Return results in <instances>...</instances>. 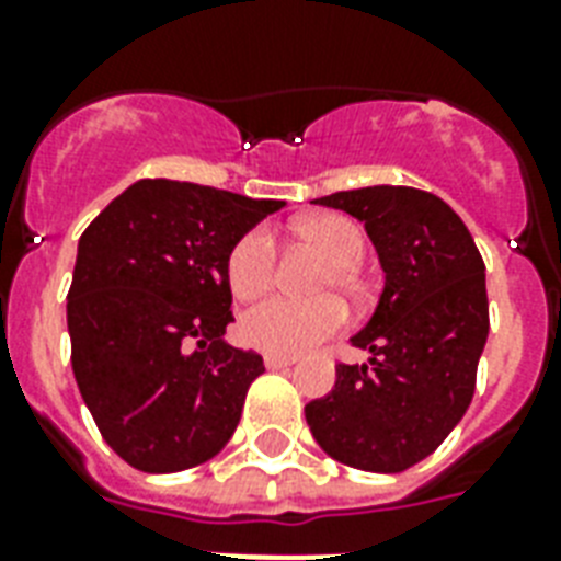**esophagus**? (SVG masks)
<instances>
[{
    "instance_id": "obj_1",
    "label": "esophagus",
    "mask_w": 561,
    "mask_h": 561,
    "mask_svg": "<svg viewBox=\"0 0 561 561\" xmlns=\"http://www.w3.org/2000/svg\"><path fill=\"white\" fill-rule=\"evenodd\" d=\"M297 364V358H290V355H264V367L267 369H288Z\"/></svg>"
}]
</instances>
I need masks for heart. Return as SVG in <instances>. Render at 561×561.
Listing matches in <instances>:
<instances>
[{
	"instance_id": "obj_1",
	"label": "heart",
	"mask_w": 561,
	"mask_h": 561,
	"mask_svg": "<svg viewBox=\"0 0 561 561\" xmlns=\"http://www.w3.org/2000/svg\"><path fill=\"white\" fill-rule=\"evenodd\" d=\"M297 238L317 247L329 259L323 273V288H341L346 294H358L355 267L364 259L367 241L355 220L343 215H317L294 224ZM276 273V244L264 227L247 229L238 238L227 255V282L229 290L238 299L262 297L273 285ZM346 311L334 297L317 299H282L273 297L262 306L250 308L238 332L247 346L271 355H302L314 350L317 343L329 341L334 332H341Z\"/></svg>"
}]
</instances>
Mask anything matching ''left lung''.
Masks as SVG:
<instances>
[{"label":"left lung","instance_id":"1","mask_svg":"<svg viewBox=\"0 0 561 561\" xmlns=\"http://www.w3.org/2000/svg\"><path fill=\"white\" fill-rule=\"evenodd\" d=\"M314 203L364 224L383 288L352 334L367 364H341L306 422L337 462L396 474L434 454L469 410L489 337L486 264L460 215L422 188L367 186Z\"/></svg>","mask_w":561,"mask_h":561}]
</instances>
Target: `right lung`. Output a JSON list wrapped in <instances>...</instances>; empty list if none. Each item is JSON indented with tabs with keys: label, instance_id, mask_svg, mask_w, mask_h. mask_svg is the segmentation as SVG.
Wrapping results in <instances>:
<instances>
[{
	"label": "right lung",
	"instance_id": "right-lung-1",
	"mask_svg": "<svg viewBox=\"0 0 561 561\" xmlns=\"http://www.w3.org/2000/svg\"><path fill=\"white\" fill-rule=\"evenodd\" d=\"M285 201L139 180L83 229L66 297L78 390L107 445L148 474L211 460L262 355L227 343V255Z\"/></svg>",
	"mask_w": 561,
	"mask_h": 561
}]
</instances>
